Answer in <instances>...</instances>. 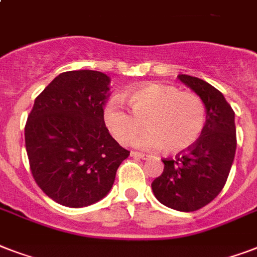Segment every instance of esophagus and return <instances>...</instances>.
I'll return each instance as SVG.
<instances>
[{
    "instance_id": "34e87169",
    "label": "esophagus",
    "mask_w": 257,
    "mask_h": 257,
    "mask_svg": "<svg viewBox=\"0 0 257 257\" xmlns=\"http://www.w3.org/2000/svg\"><path fill=\"white\" fill-rule=\"evenodd\" d=\"M131 156L135 157V159H141V160H148V159H151L149 155H145V153H140V152H132L131 153Z\"/></svg>"
}]
</instances>
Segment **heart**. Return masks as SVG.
Returning <instances> with one entry per match:
<instances>
[{"instance_id": "heart-1", "label": "heart", "mask_w": 257, "mask_h": 257, "mask_svg": "<svg viewBox=\"0 0 257 257\" xmlns=\"http://www.w3.org/2000/svg\"><path fill=\"white\" fill-rule=\"evenodd\" d=\"M132 112L118 98L106 104L105 126L114 140L128 144L144 124L149 131L135 139L141 149L163 148L168 155L185 152L200 140L207 122V109L197 94L165 84H147L126 94Z\"/></svg>"}]
</instances>
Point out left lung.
Instances as JSON below:
<instances>
[{
  "label": "left lung",
  "instance_id": "left-lung-1",
  "mask_svg": "<svg viewBox=\"0 0 257 257\" xmlns=\"http://www.w3.org/2000/svg\"><path fill=\"white\" fill-rule=\"evenodd\" d=\"M177 77L203 100L207 122L192 148L163 160L164 171L153 180L152 191L165 207L193 212L211 203L225 185L236 152L235 112L207 81L187 74Z\"/></svg>",
  "mask_w": 257,
  "mask_h": 257
}]
</instances>
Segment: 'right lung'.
I'll list each match as a JSON object with an SVG mask.
<instances>
[{
    "mask_svg": "<svg viewBox=\"0 0 257 257\" xmlns=\"http://www.w3.org/2000/svg\"><path fill=\"white\" fill-rule=\"evenodd\" d=\"M110 77L96 70L58 74L36 98L25 126L26 153L36 183L69 208L108 195L129 156L105 126Z\"/></svg>",
    "mask_w": 257,
    "mask_h": 257,
    "instance_id": "obj_1",
    "label": "right lung"
}]
</instances>
